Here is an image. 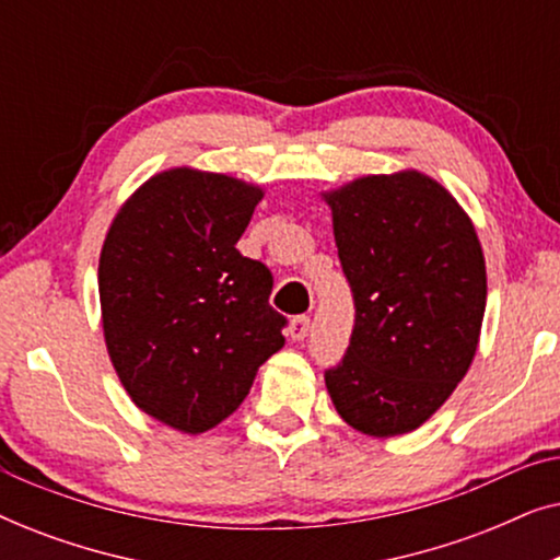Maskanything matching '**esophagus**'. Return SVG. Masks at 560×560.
<instances>
[{
    "mask_svg": "<svg viewBox=\"0 0 560 560\" xmlns=\"http://www.w3.org/2000/svg\"><path fill=\"white\" fill-rule=\"evenodd\" d=\"M308 331H311V318L308 316H295L293 320H290L288 336L293 341H303L305 336H308Z\"/></svg>",
    "mask_w": 560,
    "mask_h": 560,
    "instance_id": "esophagus-1",
    "label": "esophagus"
}]
</instances>
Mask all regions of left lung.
Returning a JSON list of instances; mask_svg holds the SVG:
<instances>
[{
    "mask_svg": "<svg viewBox=\"0 0 560 560\" xmlns=\"http://www.w3.org/2000/svg\"><path fill=\"white\" fill-rule=\"evenodd\" d=\"M324 198L357 308L326 389L357 431L410 433L477 354L487 305L479 236L456 198L418 171L366 175Z\"/></svg>",
    "mask_w": 560,
    "mask_h": 560,
    "instance_id": "8db88e82",
    "label": "left lung"
}]
</instances>
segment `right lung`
<instances>
[{"label":"right lung","mask_w":560,"mask_h":560,"mask_svg":"<svg viewBox=\"0 0 560 560\" xmlns=\"http://www.w3.org/2000/svg\"><path fill=\"white\" fill-rule=\"evenodd\" d=\"M262 196L232 175L171 167L142 183L106 232V351L137 408L180 433L232 416L285 347L272 272L236 249Z\"/></svg>","instance_id":"obj_1"}]
</instances>
